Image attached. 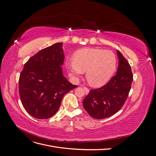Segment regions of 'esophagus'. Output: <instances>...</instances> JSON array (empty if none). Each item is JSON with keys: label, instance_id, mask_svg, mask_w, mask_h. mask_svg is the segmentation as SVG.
I'll use <instances>...</instances> for the list:
<instances>
[{"label": "esophagus", "instance_id": "obj_1", "mask_svg": "<svg viewBox=\"0 0 156 156\" xmlns=\"http://www.w3.org/2000/svg\"><path fill=\"white\" fill-rule=\"evenodd\" d=\"M83 88H84V91H85L86 94H88L89 93V92H90V90H89L87 87H84Z\"/></svg>", "mask_w": 156, "mask_h": 156}]
</instances>
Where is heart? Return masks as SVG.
<instances>
[{
	"instance_id": "obj_1",
	"label": "heart",
	"mask_w": 156,
	"mask_h": 156,
	"mask_svg": "<svg viewBox=\"0 0 156 156\" xmlns=\"http://www.w3.org/2000/svg\"><path fill=\"white\" fill-rule=\"evenodd\" d=\"M117 60L111 51L99 48H88L77 51L73 62L66 65L69 76L77 79L83 72H87L88 83L94 87L106 84L114 74Z\"/></svg>"
}]
</instances>
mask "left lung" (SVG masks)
Returning a JSON list of instances; mask_svg holds the SVG:
<instances>
[{"label":"left lung","instance_id":"1","mask_svg":"<svg viewBox=\"0 0 156 156\" xmlns=\"http://www.w3.org/2000/svg\"><path fill=\"white\" fill-rule=\"evenodd\" d=\"M116 74L103 87L92 89L83 104L88 115L96 119H103L115 115L123 107L133 81L131 66L120 52Z\"/></svg>","mask_w":156,"mask_h":156}]
</instances>
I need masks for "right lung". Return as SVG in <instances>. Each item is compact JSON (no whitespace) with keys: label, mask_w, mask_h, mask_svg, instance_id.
<instances>
[{"label":"right lung","mask_w":156,"mask_h":156,"mask_svg":"<svg viewBox=\"0 0 156 156\" xmlns=\"http://www.w3.org/2000/svg\"><path fill=\"white\" fill-rule=\"evenodd\" d=\"M62 43L48 47L25 64L19 79V92L23 107L37 119H49L58 110L63 97L77 86L63 74Z\"/></svg>","instance_id":"1"}]
</instances>
